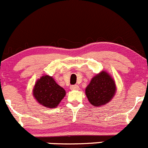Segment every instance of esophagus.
<instances>
[{"label": "esophagus", "instance_id": "1", "mask_svg": "<svg viewBox=\"0 0 148 148\" xmlns=\"http://www.w3.org/2000/svg\"><path fill=\"white\" fill-rule=\"evenodd\" d=\"M70 88H71L72 90H80V87L77 85H71V86L70 87Z\"/></svg>", "mask_w": 148, "mask_h": 148}]
</instances>
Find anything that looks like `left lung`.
<instances>
[{
    "label": "left lung",
    "instance_id": "1",
    "mask_svg": "<svg viewBox=\"0 0 148 148\" xmlns=\"http://www.w3.org/2000/svg\"><path fill=\"white\" fill-rule=\"evenodd\" d=\"M116 90L113 77L106 71H102L91 79L85 88V95L92 106L101 107L110 102Z\"/></svg>",
    "mask_w": 148,
    "mask_h": 148
}]
</instances>
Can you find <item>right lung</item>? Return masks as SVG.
<instances>
[{
	"instance_id": "obj_1",
	"label": "right lung",
	"mask_w": 148,
	"mask_h": 148,
	"mask_svg": "<svg viewBox=\"0 0 148 148\" xmlns=\"http://www.w3.org/2000/svg\"><path fill=\"white\" fill-rule=\"evenodd\" d=\"M65 90L57 84L53 77L44 75L35 83L33 95L41 106L48 108L57 107L65 96Z\"/></svg>"
}]
</instances>
